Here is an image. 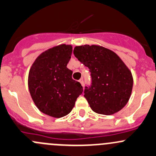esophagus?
Returning a JSON list of instances; mask_svg holds the SVG:
<instances>
[{
	"instance_id": "34e87169",
	"label": "esophagus",
	"mask_w": 156,
	"mask_h": 156,
	"mask_svg": "<svg viewBox=\"0 0 156 156\" xmlns=\"http://www.w3.org/2000/svg\"><path fill=\"white\" fill-rule=\"evenodd\" d=\"M79 82L81 83V85H82V86L83 87V78H81V79L79 80Z\"/></svg>"
}]
</instances>
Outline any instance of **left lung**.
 <instances>
[{
	"label": "left lung",
	"mask_w": 156,
	"mask_h": 156,
	"mask_svg": "<svg viewBox=\"0 0 156 156\" xmlns=\"http://www.w3.org/2000/svg\"><path fill=\"white\" fill-rule=\"evenodd\" d=\"M73 53L91 73V86L85 87L83 96L91 109L111 115L123 108L132 94L133 78L117 54L96 45L76 46Z\"/></svg>",
	"instance_id": "left-lung-1"
}]
</instances>
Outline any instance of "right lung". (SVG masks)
<instances>
[{
    "instance_id": "1",
    "label": "right lung",
    "mask_w": 156,
    "mask_h": 156,
    "mask_svg": "<svg viewBox=\"0 0 156 156\" xmlns=\"http://www.w3.org/2000/svg\"><path fill=\"white\" fill-rule=\"evenodd\" d=\"M73 47L57 45L42 52L35 60L28 75V88L33 101L43 114L60 118L71 112L83 87L72 78L66 67Z\"/></svg>"
}]
</instances>
